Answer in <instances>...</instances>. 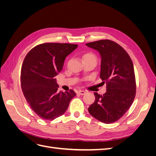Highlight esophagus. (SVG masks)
Masks as SVG:
<instances>
[{
    "instance_id": "obj_1",
    "label": "esophagus",
    "mask_w": 156,
    "mask_h": 156,
    "mask_svg": "<svg viewBox=\"0 0 156 156\" xmlns=\"http://www.w3.org/2000/svg\"><path fill=\"white\" fill-rule=\"evenodd\" d=\"M85 92L84 91H83V90H79V92H78V94H79L80 95H84V94H85Z\"/></svg>"
}]
</instances>
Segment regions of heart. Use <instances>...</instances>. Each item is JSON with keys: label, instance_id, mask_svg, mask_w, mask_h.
<instances>
[{"label": "heart", "instance_id": "b5f03b06", "mask_svg": "<svg viewBox=\"0 0 156 156\" xmlns=\"http://www.w3.org/2000/svg\"><path fill=\"white\" fill-rule=\"evenodd\" d=\"M94 58V59L97 60L96 56L95 55H94V54H93V53H87V54L84 55L83 58Z\"/></svg>", "mask_w": 156, "mask_h": 156}]
</instances>
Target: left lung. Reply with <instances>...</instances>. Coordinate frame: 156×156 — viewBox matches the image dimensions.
<instances>
[{"mask_svg":"<svg viewBox=\"0 0 156 156\" xmlns=\"http://www.w3.org/2000/svg\"><path fill=\"white\" fill-rule=\"evenodd\" d=\"M86 45L100 53V78L107 84V92L103 95L94 93L95 101L88 111L99 121L113 123L128 111L136 95L133 62L125 49L113 41L101 40Z\"/></svg>","mask_w":156,"mask_h":156,"instance_id":"8db88e82","label":"left lung"}]
</instances>
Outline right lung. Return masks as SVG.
Segmentation results:
<instances>
[{"instance_id":"add662e5","label":"right lung","mask_w":156,"mask_h":156,"mask_svg":"<svg viewBox=\"0 0 156 156\" xmlns=\"http://www.w3.org/2000/svg\"><path fill=\"white\" fill-rule=\"evenodd\" d=\"M77 44L44 43L32 48L23 60L21 86L32 109L41 119L53 120L66 111L73 90L58 92L55 76L61 72L66 56Z\"/></svg>"}]
</instances>
